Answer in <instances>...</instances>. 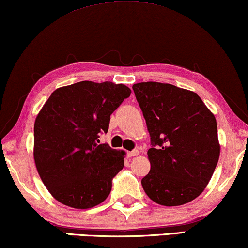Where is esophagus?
I'll return each instance as SVG.
<instances>
[{
	"mask_svg": "<svg viewBox=\"0 0 248 248\" xmlns=\"http://www.w3.org/2000/svg\"><path fill=\"white\" fill-rule=\"evenodd\" d=\"M139 154V151L138 149H133L132 152H127V156L129 157H132V156H137V155Z\"/></svg>",
	"mask_w": 248,
	"mask_h": 248,
	"instance_id": "esophagus-1",
	"label": "esophagus"
}]
</instances>
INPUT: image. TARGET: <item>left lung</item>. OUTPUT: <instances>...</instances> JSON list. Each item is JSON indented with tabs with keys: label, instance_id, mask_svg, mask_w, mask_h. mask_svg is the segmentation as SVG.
<instances>
[{
	"label": "left lung",
	"instance_id": "obj_1",
	"mask_svg": "<svg viewBox=\"0 0 248 248\" xmlns=\"http://www.w3.org/2000/svg\"><path fill=\"white\" fill-rule=\"evenodd\" d=\"M151 136V171L143 191L162 206H180L199 197L219 157L215 116L194 92L171 84H134Z\"/></svg>",
	"mask_w": 248,
	"mask_h": 248
}]
</instances>
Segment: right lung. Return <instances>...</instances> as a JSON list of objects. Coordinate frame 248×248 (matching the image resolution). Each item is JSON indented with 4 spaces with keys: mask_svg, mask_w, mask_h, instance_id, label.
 Here are the masks:
<instances>
[{
    "mask_svg": "<svg viewBox=\"0 0 248 248\" xmlns=\"http://www.w3.org/2000/svg\"><path fill=\"white\" fill-rule=\"evenodd\" d=\"M131 90L111 81H79L57 88L34 123V161L50 194L65 206L87 209L106 200L124 167V152L100 143L110 115Z\"/></svg>",
    "mask_w": 248,
    "mask_h": 248,
    "instance_id": "1",
    "label": "right lung"
}]
</instances>
